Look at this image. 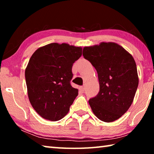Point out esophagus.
<instances>
[{
  "label": "esophagus",
  "instance_id": "esophagus-1",
  "mask_svg": "<svg viewBox=\"0 0 154 154\" xmlns=\"http://www.w3.org/2000/svg\"><path fill=\"white\" fill-rule=\"evenodd\" d=\"M79 90L81 91V92H84L85 90V86H80L79 87Z\"/></svg>",
  "mask_w": 154,
  "mask_h": 154
}]
</instances>
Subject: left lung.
<instances>
[{
  "mask_svg": "<svg viewBox=\"0 0 154 154\" xmlns=\"http://www.w3.org/2000/svg\"><path fill=\"white\" fill-rule=\"evenodd\" d=\"M83 56L98 73L100 91L89 100L94 114L105 122L117 120L131 106L139 85L134 59L113 42L84 47Z\"/></svg>",
  "mask_w": 154,
  "mask_h": 154,
  "instance_id": "1",
  "label": "left lung"
}]
</instances>
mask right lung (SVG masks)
<instances>
[{"label": "right lung", "mask_w": 154, "mask_h": 154, "mask_svg": "<svg viewBox=\"0 0 154 154\" xmlns=\"http://www.w3.org/2000/svg\"><path fill=\"white\" fill-rule=\"evenodd\" d=\"M82 55L81 47L49 43L34 52L25 70L30 103L41 117L58 121L78 95L70 82L72 64Z\"/></svg>", "instance_id": "1"}]
</instances>
